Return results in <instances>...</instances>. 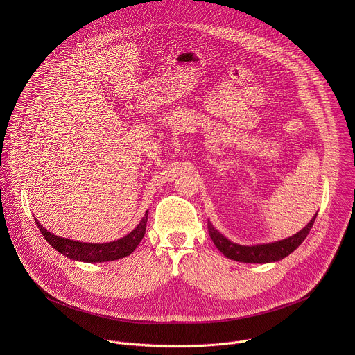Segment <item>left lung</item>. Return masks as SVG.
<instances>
[{
    "label": "left lung",
    "mask_w": 355,
    "mask_h": 355,
    "mask_svg": "<svg viewBox=\"0 0 355 355\" xmlns=\"http://www.w3.org/2000/svg\"><path fill=\"white\" fill-rule=\"evenodd\" d=\"M316 216H318V214L299 233H296L288 239H284V240H279L275 243H268V244L240 245V244L232 243L229 239H226L223 234H220L212 226V223L209 220H208V232H209L212 241L218 247V250H220L227 259H232V260L240 261V263H260V264L261 263H272V261L285 259L286 256L291 254L293 250H296L299 247V244L303 243V240H305L306 236L309 234Z\"/></svg>",
    "instance_id": "left-lung-1"
}]
</instances>
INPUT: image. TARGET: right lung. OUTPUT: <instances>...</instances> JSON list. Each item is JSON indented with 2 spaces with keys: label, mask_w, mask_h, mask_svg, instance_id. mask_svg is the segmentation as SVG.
<instances>
[{
  "label": "right lung",
  "mask_w": 355,
  "mask_h": 355,
  "mask_svg": "<svg viewBox=\"0 0 355 355\" xmlns=\"http://www.w3.org/2000/svg\"><path fill=\"white\" fill-rule=\"evenodd\" d=\"M147 215H148V212L146 211L143 219L136 226V229L132 230L125 237H122L116 241L103 243V244L81 243V241H74L70 239L59 237V236H55L53 233L47 232L36 219H35V222H36L39 230L42 232L43 237L46 239V241L55 250L62 252L63 256H66L71 260H78V261H85V263H103V261H114V260L123 259V257L129 256L130 252H133V250L139 245V243L141 241V239L146 233Z\"/></svg>",
  "instance_id": "add662e5"
}]
</instances>
